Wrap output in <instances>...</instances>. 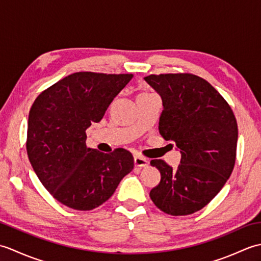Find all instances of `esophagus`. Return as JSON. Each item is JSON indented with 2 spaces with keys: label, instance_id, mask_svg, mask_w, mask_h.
<instances>
[{
  "label": "esophagus",
  "instance_id": "34e87169",
  "mask_svg": "<svg viewBox=\"0 0 261 261\" xmlns=\"http://www.w3.org/2000/svg\"><path fill=\"white\" fill-rule=\"evenodd\" d=\"M149 164L148 160L146 158L143 157H140V156H135V165L137 166V167H147Z\"/></svg>",
  "mask_w": 261,
  "mask_h": 261
}]
</instances>
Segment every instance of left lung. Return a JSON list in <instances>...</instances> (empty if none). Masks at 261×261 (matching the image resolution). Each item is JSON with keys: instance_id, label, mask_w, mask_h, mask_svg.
<instances>
[{"instance_id": "obj_1", "label": "left lung", "mask_w": 261, "mask_h": 261, "mask_svg": "<svg viewBox=\"0 0 261 261\" xmlns=\"http://www.w3.org/2000/svg\"><path fill=\"white\" fill-rule=\"evenodd\" d=\"M145 81L163 101L159 132L176 142L181 158L173 169L151 160L162 175L150 198L163 212L188 215L216 196L233 170L238 124L229 104L215 88L192 74L149 75Z\"/></svg>"}]
</instances>
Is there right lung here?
<instances>
[{"label":"right lung","instance_id":"right-lung-1","mask_svg":"<svg viewBox=\"0 0 261 261\" xmlns=\"http://www.w3.org/2000/svg\"><path fill=\"white\" fill-rule=\"evenodd\" d=\"M132 74L80 71L65 77L33 102L28 119L27 152L46 190L70 208L90 211L113 195L134 169L124 149L111 153L87 148V127L102 120Z\"/></svg>","mask_w":261,"mask_h":261}]
</instances>
